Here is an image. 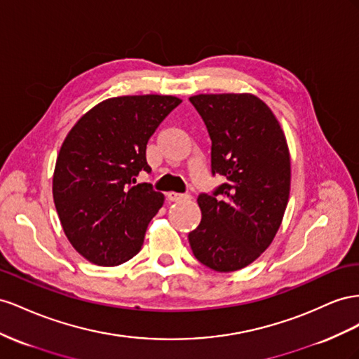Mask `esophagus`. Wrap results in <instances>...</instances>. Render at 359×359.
<instances>
[{
  "instance_id": "1",
  "label": "esophagus",
  "mask_w": 359,
  "mask_h": 359,
  "mask_svg": "<svg viewBox=\"0 0 359 359\" xmlns=\"http://www.w3.org/2000/svg\"><path fill=\"white\" fill-rule=\"evenodd\" d=\"M167 197L170 201H182V200H189V194H179V192H168Z\"/></svg>"
}]
</instances>
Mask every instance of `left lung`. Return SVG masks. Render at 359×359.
Wrapping results in <instances>:
<instances>
[{"label": "left lung", "instance_id": "8db88e82", "mask_svg": "<svg viewBox=\"0 0 359 359\" xmlns=\"http://www.w3.org/2000/svg\"><path fill=\"white\" fill-rule=\"evenodd\" d=\"M212 140V174L225 180L200 194L201 222L188 234L196 259L217 272L260 257L278 231L290 194V155L278 120L250 93L189 97Z\"/></svg>", "mask_w": 359, "mask_h": 359}]
</instances>
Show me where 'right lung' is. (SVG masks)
I'll return each mask as SVG.
<instances>
[{"instance_id": "1", "label": "right lung", "mask_w": 359, "mask_h": 359, "mask_svg": "<svg viewBox=\"0 0 359 359\" xmlns=\"http://www.w3.org/2000/svg\"><path fill=\"white\" fill-rule=\"evenodd\" d=\"M176 96H120L81 117L61 144L53 179L58 218L69 242L99 266H117L140 252L147 225L163 204L150 183L146 147L180 104Z\"/></svg>"}]
</instances>
